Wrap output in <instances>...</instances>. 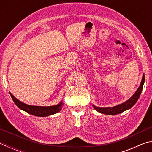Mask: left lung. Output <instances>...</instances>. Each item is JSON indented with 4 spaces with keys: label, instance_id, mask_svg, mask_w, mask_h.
Returning a JSON list of instances; mask_svg holds the SVG:
<instances>
[{
    "label": "left lung",
    "instance_id": "left-lung-1",
    "mask_svg": "<svg viewBox=\"0 0 152 152\" xmlns=\"http://www.w3.org/2000/svg\"><path fill=\"white\" fill-rule=\"evenodd\" d=\"M144 82H145V76H144L143 74L140 85L139 86V88H137V91H136V92H135V94H133L129 99L127 100V101L123 102L122 104L117 105V106H115L113 107H106V108L98 107L94 106V105H92V106H93L94 109L96 110V111L101 113L102 114L115 115L119 114L121 113H123L126 110L131 109V108H132L133 105L137 102L139 97H140L141 94V92L142 91Z\"/></svg>",
    "mask_w": 152,
    "mask_h": 152
}]
</instances>
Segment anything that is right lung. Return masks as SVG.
I'll return each mask as SVG.
<instances>
[{
    "mask_svg": "<svg viewBox=\"0 0 152 152\" xmlns=\"http://www.w3.org/2000/svg\"><path fill=\"white\" fill-rule=\"evenodd\" d=\"M10 94H11V96L12 101H14L15 104L20 109L37 117H47L49 116V115L56 114V113L60 111L63 106V103L61 101L58 104L54 105V106H33V105H29L20 102L17 99H16L11 93H10Z\"/></svg>",
    "mask_w": 152,
    "mask_h": 152,
    "instance_id": "1",
    "label": "right lung"
}]
</instances>
